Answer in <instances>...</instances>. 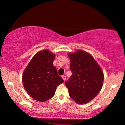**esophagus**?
<instances>
[{"label": "esophagus", "mask_w": 125, "mask_h": 125, "mask_svg": "<svg viewBox=\"0 0 125 125\" xmlns=\"http://www.w3.org/2000/svg\"><path fill=\"white\" fill-rule=\"evenodd\" d=\"M62 79H63L64 81H66V76L65 75H63L62 76Z\"/></svg>", "instance_id": "34e87169"}]
</instances>
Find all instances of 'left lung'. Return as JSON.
Segmentation results:
<instances>
[{
  "label": "left lung",
  "mask_w": 125,
  "mask_h": 125,
  "mask_svg": "<svg viewBox=\"0 0 125 125\" xmlns=\"http://www.w3.org/2000/svg\"><path fill=\"white\" fill-rule=\"evenodd\" d=\"M73 74L65 85L76 104H85L94 98L102 89L104 75L93 56L81 50L68 54Z\"/></svg>",
  "instance_id": "1"
}]
</instances>
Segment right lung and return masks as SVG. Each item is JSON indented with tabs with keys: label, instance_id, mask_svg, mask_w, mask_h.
<instances>
[{
	"label": "right lung",
	"instance_id": "right-lung-1",
	"mask_svg": "<svg viewBox=\"0 0 125 125\" xmlns=\"http://www.w3.org/2000/svg\"><path fill=\"white\" fill-rule=\"evenodd\" d=\"M55 54L43 50L33 56L23 71L22 82L31 97L45 102L54 96L56 87L64 82L53 65Z\"/></svg>",
	"mask_w": 125,
	"mask_h": 125
}]
</instances>
